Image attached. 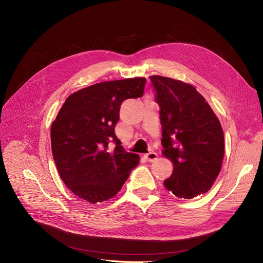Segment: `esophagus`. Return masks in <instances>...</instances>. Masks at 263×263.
Returning <instances> with one entry per match:
<instances>
[{
  "instance_id": "esophagus-1",
  "label": "esophagus",
  "mask_w": 263,
  "mask_h": 263,
  "mask_svg": "<svg viewBox=\"0 0 263 263\" xmlns=\"http://www.w3.org/2000/svg\"><path fill=\"white\" fill-rule=\"evenodd\" d=\"M145 157H146V159H147L148 162H154V161L158 158V154H157V153H154V151H150V153H148V154L145 155Z\"/></svg>"
}]
</instances>
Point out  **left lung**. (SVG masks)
Segmentation results:
<instances>
[{
  "mask_svg": "<svg viewBox=\"0 0 263 263\" xmlns=\"http://www.w3.org/2000/svg\"><path fill=\"white\" fill-rule=\"evenodd\" d=\"M160 106L163 155L174 164L164 185L177 197L191 199L208 192L224 158V132L203 97L181 81L149 77Z\"/></svg>",
  "mask_w": 263,
  "mask_h": 263,
  "instance_id": "1",
  "label": "left lung"
}]
</instances>
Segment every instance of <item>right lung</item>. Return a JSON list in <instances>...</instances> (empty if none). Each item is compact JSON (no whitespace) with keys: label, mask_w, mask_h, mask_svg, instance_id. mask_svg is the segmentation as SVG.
Wrapping results in <instances>:
<instances>
[{"label":"right lung","mask_w":263,"mask_h":263,"mask_svg":"<svg viewBox=\"0 0 263 263\" xmlns=\"http://www.w3.org/2000/svg\"><path fill=\"white\" fill-rule=\"evenodd\" d=\"M145 83V78L97 83L63 104L51 127L52 154L62 180L78 197L90 203L114 197L139 165V156L123 149L114 130L121 103L142 97Z\"/></svg>","instance_id":"obj_1"}]
</instances>
